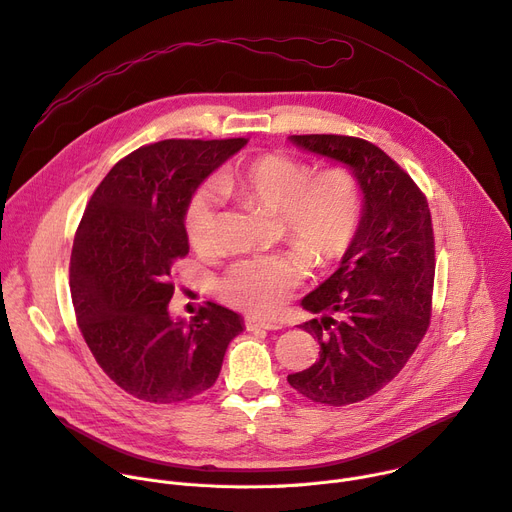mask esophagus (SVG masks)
I'll return each instance as SVG.
<instances>
[{
  "mask_svg": "<svg viewBox=\"0 0 512 512\" xmlns=\"http://www.w3.org/2000/svg\"><path fill=\"white\" fill-rule=\"evenodd\" d=\"M245 327L247 331H280L282 324L280 322H271V320H263V318H255V316H249L245 318Z\"/></svg>",
  "mask_w": 512,
  "mask_h": 512,
  "instance_id": "esophagus-1",
  "label": "esophagus"
}]
</instances>
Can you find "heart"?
<instances>
[{"label": "heart", "mask_w": 512, "mask_h": 512, "mask_svg": "<svg viewBox=\"0 0 512 512\" xmlns=\"http://www.w3.org/2000/svg\"><path fill=\"white\" fill-rule=\"evenodd\" d=\"M222 194L275 214L282 237L314 265H329L353 243L361 222L363 194L345 165L312 167L296 157L267 153L220 175ZM218 198L212 188L198 190L185 210V232L198 253L216 249ZM306 275L296 251L261 255L232 265L218 282L220 296L253 314L280 310Z\"/></svg>", "instance_id": "b5f03b06"}]
</instances>
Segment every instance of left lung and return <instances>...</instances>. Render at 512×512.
<instances>
[{
    "instance_id": "obj_1",
    "label": "left lung",
    "mask_w": 512,
    "mask_h": 512,
    "mask_svg": "<svg viewBox=\"0 0 512 512\" xmlns=\"http://www.w3.org/2000/svg\"><path fill=\"white\" fill-rule=\"evenodd\" d=\"M290 143L349 167L363 210L337 271L302 298L318 314L300 329L318 361L288 382L312 402L345 406L392 382L431 322L435 239L427 198L382 149L341 134H294Z\"/></svg>"
}]
</instances>
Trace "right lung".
Instances as JSON below:
<instances>
[{"label": "right lung", "instance_id": "add662e5", "mask_svg": "<svg viewBox=\"0 0 512 512\" xmlns=\"http://www.w3.org/2000/svg\"><path fill=\"white\" fill-rule=\"evenodd\" d=\"M247 138L161 141L118 161L79 222L69 286L79 331L106 376L138 400L175 404L214 386L241 314L208 302L171 318V267L190 251L185 210Z\"/></svg>", "mask_w": 512, "mask_h": 512}]
</instances>
